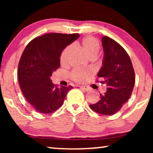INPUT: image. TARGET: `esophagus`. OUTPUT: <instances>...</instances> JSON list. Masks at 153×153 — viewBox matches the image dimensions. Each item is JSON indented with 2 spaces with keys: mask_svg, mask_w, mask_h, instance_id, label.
I'll list each match as a JSON object with an SVG mask.
<instances>
[{
  "mask_svg": "<svg viewBox=\"0 0 153 153\" xmlns=\"http://www.w3.org/2000/svg\"><path fill=\"white\" fill-rule=\"evenodd\" d=\"M80 88L81 89L84 90L85 91H89L90 90H91V88H90L88 86H87V85H81Z\"/></svg>",
  "mask_w": 153,
  "mask_h": 153,
  "instance_id": "esophagus-1",
  "label": "esophagus"
}]
</instances>
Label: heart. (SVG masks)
<instances>
[{
	"label": "heart",
	"instance_id": "obj_1",
	"mask_svg": "<svg viewBox=\"0 0 153 153\" xmlns=\"http://www.w3.org/2000/svg\"><path fill=\"white\" fill-rule=\"evenodd\" d=\"M79 47L83 50L87 55L91 59H94L97 57L100 50V45L99 42L95 37L88 36L85 37L81 42ZM74 53V47L73 45L67 47L62 51L60 56V62L62 65H67L70 62ZM91 71L84 70V69H75L71 73V77L73 80L77 82H83L87 79V77L91 74Z\"/></svg>",
	"mask_w": 153,
	"mask_h": 153
}]
</instances>
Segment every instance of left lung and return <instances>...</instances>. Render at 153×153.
<instances>
[{
    "label": "left lung",
    "instance_id": "obj_1",
    "mask_svg": "<svg viewBox=\"0 0 153 153\" xmlns=\"http://www.w3.org/2000/svg\"><path fill=\"white\" fill-rule=\"evenodd\" d=\"M104 51L102 66L97 73L106 93L100 94L97 103L91 104L94 111L102 115L115 114L129 100L135 83L134 71L126 51L118 42L107 36L102 38Z\"/></svg>",
    "mask_w": 153,
    "mask_h": 153
}]
</instances>
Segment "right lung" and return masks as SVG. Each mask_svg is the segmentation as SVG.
I'll list each match as a JSON object with an SVG mask.
<instances>
[{"label":"right lung","mask_w":153,"mask_h":153,"mask_svg":"<svg viewBox=\"0 0 153 153\" xmlns=\"http://www.w3.org/2000/svg\"><path fill=\"white\" fill-rule=\"evenodd\" d=\"M79 37V34L48 33L33 39L24 49L19 63V83L27 101L37 111L54 112L73 88L56 87L51 77L60 67L62 51Z\"/></svg>","instance_id":"add662e5"}]
</instances>
